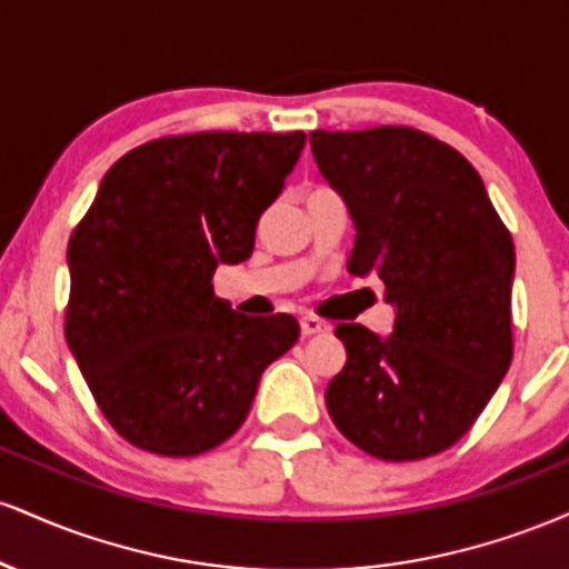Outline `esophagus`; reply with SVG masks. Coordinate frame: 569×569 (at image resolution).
<instances>
[{
  "mask_svg": "<svg viewBox=\"0 0 569 569\" xmlns=\"http://www.w3.org/2000/svg\"><path fill=\"white\" fill-rule=\"evenodd\" d=\"M299 329H302V337H316V335H326V331H331V323L321 321V318L307 316L299 321Z\"/></svg>",
  "mask_w": 569,
  "mask_h": 569,
  "instance_id": "esophagus-1",
  "label": "esophagus"
}]
</instances>
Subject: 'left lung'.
<instances>
[{"label":"left lung","instance_id":"left-lung-1","mask_svg":"<svg viewBox=\"0 0 569 569\" xmlns=\"http://www.w3.org/2000/svg\"><path fill=\"white\" fill-rule=\"evenodd\" d=\"M312 158L356 227L348 270L377 276L393 331L339 323L348 361L326 388L345 439L422 460L466 436L513 356V240L476 168L411 128L312 130Z\"/></svg>","mask_w":569,"mask_h":569}]
</instances>
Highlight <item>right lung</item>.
Returning a JSON list of instances; mask_svg holds the SVG:
<instances>
[{"instance_id": "obj_1", "label": "right lung", "mask_w": 569, "mask_h": 569, "mask_svg": "<svg viewBox=\"0 0 569 569\" xmlns=\"http://www.w3.org/2000/svg\"><path fill=\"white\" fill-rule=\"evenodd\" d=\"M307 136L192 133L130 149L69 240L67 342L103 417L147 452L192 457L243 426L259 377L297 342L286 312L213 293L246 262Z\"/></svg>"}]
</instances>
